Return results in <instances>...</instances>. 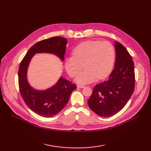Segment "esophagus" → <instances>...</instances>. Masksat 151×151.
<instances>
[{"label":"esophagus","instance_id":"1","mask_svg":"<svg viewBox=\"0 0 151 151\" xmlns=\"http://www.w3.org/2000/svg\"><path fill=\"white\" fill-rule=\"evenodd\" d=\"M77 88H85V86H84V85H77Z\"/></svg>","mask_w":151,"mask_h":151}]
</instances>
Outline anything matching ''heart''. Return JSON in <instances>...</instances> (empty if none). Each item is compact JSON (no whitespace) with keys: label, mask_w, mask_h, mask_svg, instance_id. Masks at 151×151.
I'll return each mask as SVG.
<instances>
[{"label":"heart","mask_w":151,"mask_h":151,"mask_svg":"<svg viewBox=\"0 0 151 151\" xmlns=\"http://www.w3.org/2000/svg\"><path fill=\"white\" fill-rule=\"evenodd\" d=\"M73 57L65 59V68L71 77H75L84 67L86 70L78 75V83H90L97 78H106L113 67L115 51L113 45L107 41L89 40L79 44L72 51Z\"/></svg>","instance_id":"heart-1"}]
</instances>
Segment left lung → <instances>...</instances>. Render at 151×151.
I'll list each match as a JSON object with an SVG mask.
<instances>
[{"instance_id":"8db88e82","label":"left lung","mask_w":151,"mask_h":151,"mask_svg":"<svg viewBox=\"0 0 151 151\" xmlns=\"http://www.w3.org/2000/svg\"><path fill=\"white\" fill-rule=\"evenodd\" d=\"M114 43V68L108 81L95 86L88 100L91 109L101 117H110L119 112L130 99L134 89L132 58L121 43Z\"/></svg>"}]
</instances>
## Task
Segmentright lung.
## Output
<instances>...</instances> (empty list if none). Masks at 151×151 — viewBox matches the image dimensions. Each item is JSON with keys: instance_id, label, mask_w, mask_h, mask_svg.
Wrapping results in <instances>:
<instances>
[{"instance_id": "1", "label": "right lung", "mask_w": 151, "mask_h": 151, "mask_svg": "<svg viewBox=\"0 0 151 151\" xmlns=\"http://www.w3.org/2000/svg\"><path fill=\"white\" fill-rule=\"evenodd\" d=\"M67 43V39L60 37H54L38 42L30 47L19 65L18 83L21 96L26 105L40 116L49 117L59 113L67 104L70 95L76 88V86L61 76L50 88L36 90L27 80L29 65L36 53H51L63 61Z\"/></svg>"}]
</instances>
